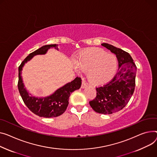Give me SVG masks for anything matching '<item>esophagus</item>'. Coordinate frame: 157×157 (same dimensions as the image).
I'll return each instance as SVG.
<instances>
[{"label": "esophagus", "mask_w": 157, "mask_h": 157, "mask_svg": "<svg viewBox=\"0 0 157 157\" xmlns=\"http://www.w3.org/2000/svg\"><path fill=\"white\" fill-rule=\"evenodd\" d=\"M86 86H87V84H86V82H85V81L82 80V85H81V88H85L86 87Z\"/></svg>", "instance_id": "obj_1"}]
</instances>
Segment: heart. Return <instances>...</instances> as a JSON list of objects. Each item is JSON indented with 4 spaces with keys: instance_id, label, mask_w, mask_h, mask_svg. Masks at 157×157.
Segmentation results:
<instances>
[{
    "instance_id": "obj_1",
    "label": "heart",
    "mask_w": 157,
    "mask_h": 157,
    "mask_svg": "<svg viewBox=\"0 0 157 157\" xmlns=\"http://www.w3.org/2000/svg\"><path fill=\"white\" fill-rule=\"evenodd\" d=\"M77 68L87 72L89 81L93 85H101L110 81L117 68V57L101 49L90 48L81 52L76 59Z\"/></svg>"
}]
</instances>
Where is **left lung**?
<instances>
[{"label": "left lung", "mask_w": 157, "mask_h": 157, "mask_svg": "<svg viewBox=\"0 0 157 157\" xmlns=\"http://www.w3.org/2000/svg\"><path fill=\"white\" fill-rule=\"evenodd\" d=\"M101 45L116 54L119 69L108 84L97 88L96 98L90 101L96 112L111 114L122 109L129 102L135 88L136 66L128 52L109 44Z\"/></svg>", "instance_id": "obj_1"}]
</instances>
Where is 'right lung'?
Here are the masks:
<instances>
[{
  "instance_id": "1",
  "label": "right lung",
  "mask_w": 157,
  "mask_h": 157,
  "mask_svg": "<svg viewBox=\"0 0 157 157\" xmlns=\"http://www.w3.org/2000/svg\"><path fill=\"white\" fill-rule=\"evenodd\" d=\"M50 48H54L59 50L58 45L51 44L44 45L29 54L21 62L18 68V90L24 103L33 113L40 117L45 118L56 117L63 113L68 106L70 95L74 91L79 89L81 85V78L77 77L72 81L57 89L52 95L45 97H33L27 91L25 87L21 76L23 67L26 62L29 61L34 56L45 54Z\"/></svg>"
}]
</instances>
